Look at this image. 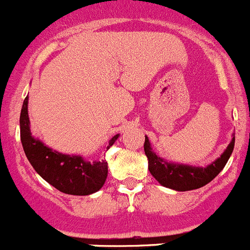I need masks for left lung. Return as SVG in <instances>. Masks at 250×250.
<instances>
[{
    "label": "left lung",
    "instance_id": "8db88e82",
    "mask_svg": "<svg viewBox=\"0 0 250 250\" xmlns=\"http://www.w3.org/2000/svg\"><path fill=\"white\" fill-rule=\"evenodd\" d=\"M234 147V134L231 143L226 147L221 156L217 157L214 162L208 165L207 167L192 166V165L177 164V162L167 161L160 157L152 150L149 138L145 135L144 151L149 160V171L155 179L161 186L169 189L186 192L202 188L205 184L211 182L229 161Z\"/></svg>",
    "mask_w": 250,
    "mask_h": 250
}]
</instances>
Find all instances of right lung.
Listing matches in <instances>:
<instances>
[{"instance_id":"add662e5","label":"right lung","mask_w":250,"mask_h":250,"mask_svg":"<svg viewBox=\"0 0 250 250\" xmlns=\"http://www.w3.org/2000/svg\"><path fill=\"white\" fill-rule=\"evenodd\" d=\"M28 95L21 111V140L24 152L36 172L60 192L72 195H89L103 188L107 178V162L105 159L90 162L82 155L62 154L35 138L30 132L28 115ZM120 134L108 142L110 149Z\"/></svg>"}]
</instances>
